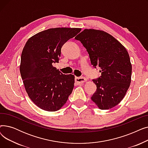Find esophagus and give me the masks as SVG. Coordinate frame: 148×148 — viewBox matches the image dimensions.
Instances as JSON below:
<instances>
[{"label":"esophagus","mask_w":148,"mask_h":148,"mask_svg":"<svg viewBox=\"0 0 148 148\" xmlns=\"http://www.w3.org/2000/svg\"><path fill=\"white\" fill-rule=\"evenodd\" d=\"M75 81L77 84H83L86 82H87V80H86V79L84 78V77H75Z\"/></svg>","instance_id":"1"}]
</instances>
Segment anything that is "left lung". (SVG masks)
<instances>
[{
  "label": "left lung",
  "instance_id": "8db88e82",
  "mask_svg": "<svg viewBox=\"0 0 148 148\" xmlns=\"http://www.w3.org/2000/svg\"><path fill=\"white\" fill-rule=\"evenodd\" d=\"M75 39L86 49L91 64L101 69V76L92 80L97 86L92 101L101 110L117 106L131 81L132 65L125 47L109 34L94 29H84Z\"/></svg>",
  "mask_w": 148,
  "mask_h": 148
}]
</instances>
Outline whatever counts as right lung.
Listing matches in <instances>:
<instances>
[{"instance_id": "1", "label": "right lung", "mask_w": 148, "mask_h": 148, "mask_svg": "<svg viewBox=\"0 0 148 148\" xmlns=\"http://www.w3.org/2000/svg\"><path fill=\"white\" fill-rule=\"evenodd\" d=\"M80 28L56 27L31 36L23 49L20 71L27 94L41 109L54 112L67 101L75 77L65 75L53 66L59 62L62 45Z\"/></svg>"}]
</instances>
